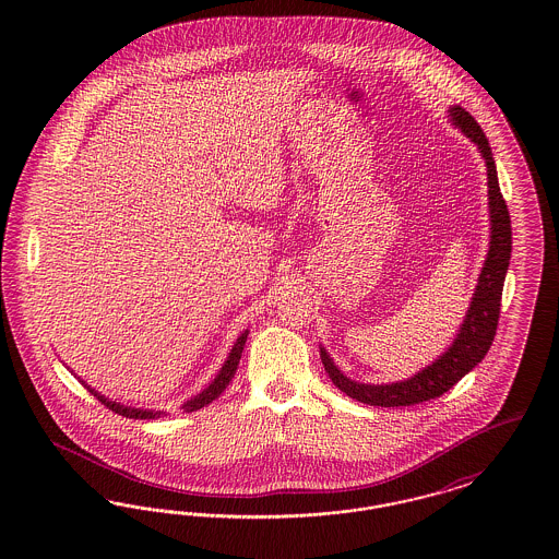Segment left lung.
<instances>
[{
    "label": "left lung",
    "instance_id": "left-lung-1",
    "mask_svg": "<svg viewBox=\"0 0 559 559\" xmlns=\"http://www.w3.org/2000/svg\"><path fill=\"white\" fill-rule=\"evenodd\" d=\"M452 126H456L474 144L486 160L488 174V207H490V249L479 272L478 287L472 297L469 310L452 342V346L424 371L415 377L385 385L358 383L347 379L344 372L335 367L324 347H320V360L331 381L346 392L349 399L358 400L371 406H411L427 400L438 399L449 392L461 377L472 371L486 352L492 346L497 335V324L501 314V295L506 283L507 267L511 258V219L507 210L506 199L499 188L497 165L492 159V151L488 138L481 132L478 121L465 108L451 107Z\"/></svg>",
    "mask_w": 559,
    "mask_h": 559
}]
</instances>
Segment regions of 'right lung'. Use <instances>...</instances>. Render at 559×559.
Masks as SVG:
<instances>
[{"label":"right lung","mask_w":559,"mask_h":559,"mask_svg":"<svg viewBox=\"0 0 559 559\" xmlns=\"http://www.w3.org/2000/svg\"><path fill=\"white\" fill-rule=\"evenodd\" d=\"M247 335H249V331L240 333L237 344L230 349V354H228L224 367L215 374V379H213L212 383H210L201 394H197L194 399L187 400V402L182 404V411H185V413H192V411H199V408L207 406L210 402L217 399V396L228 388V383L233 381V377H235V372H237V367H239L240 354H242V347H245V342H247ZM85 388L90 390V394H94L96 399L100 400V402L107 406L108 411H112V413H117V415H121V417H130V419H157L160 415H165L163 411H146V408L123 406V404H119V402L105 399L103 394H98V392L92 390L90 385H85Z\"/></svg>","instance_id":"obj_1"}]
</instances>
